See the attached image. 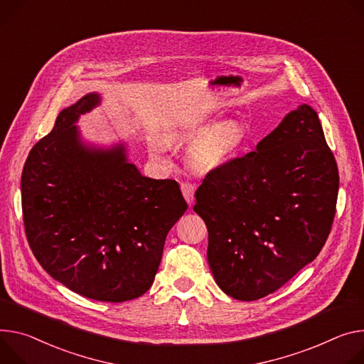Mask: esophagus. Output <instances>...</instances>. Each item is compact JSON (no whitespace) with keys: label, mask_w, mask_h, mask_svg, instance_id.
Wrapping results in <instances>:
<instances>
[{"label":"esophagus","mask_w":364,"mask_h":364,"mask_svg":"<svg viewBox=\"0 0 364 364\" xmlns=\"http://www.w3.org/2000/svg\"><path fill=\"white\" fill-rule=\"evenodd\" d=\"M181 191L186 202L191 206L194 202V186L191 183H181Z\"/></svg>","instance_id":"34e87169"}]
</instances>
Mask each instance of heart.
<instances>
[{"label":"heart","instance_id":"b5f03b06","mask_svg":"<svg viewBox=\"0 0 364 364\" xmlns=\"http://www.w3.org/2000/svg\"><path fill=\"white\" fill-rule=\"evenodd\" d=\"M205 124L191 129V134H200ZM244 141V130L238 123L225 122L213 126L197 141L190 151V162L197 171H208L225 164L232 156ZM167 149L164 142L154 144V152L161 154Z\"/></svg>","mask_w":364,"mask_h":364}]
</instances>
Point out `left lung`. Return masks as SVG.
<instances>
[{
  "instance_id": "obj_1",
  "label": "left lung",
  "mask_w": 364,
  "mask_h": 364,
  "mask_svg": "<svg viewBox=\"0 0 364 364\" xmlns=\"http://www.w3.org/2000/svg\"><path fill=\"white\" fill-rule=\"evenodd\" d=\"M338 184L336 158L308 105L255 151L210 170L193 210L208 226L218 286L234 299L257 301L314 261L333 226Z\"/></svg>"
}]
</instances>
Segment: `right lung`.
Wrapping results in <instances>:
<instances>
[{"label": "right lung", "instance_id": "1", "mask_svg": "<svg viewBox=\"0 0 364 364\" xmlns=\"http://www.w3.org/2000/svg\"><path fill=\"white\" fill-rule=\"evenodd\" d=\"M100 103L63 109L28 152L21 208L28 245L58 282L94 301L126 302L154 283L168 230L187 210L176 180L144 177L124 145L85 146L74 123Z\"/></svg>", "mask_w": 364, "mask_h": 364}]
</instances>
